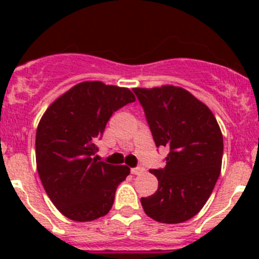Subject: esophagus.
I'll return each mask as SVG.
<instances>
[{"mask_svg":"<svg viewBox=\"0 0 259 259\" xmlns=\"http://www.w3.org/2000/svg\"><path fill=\"white\" fill-rule=\"evenodd\" d=\"M144 171H145L144 167H134V168H131V172L134 174V175H140V174H143Z\"/></svg>","mask_w":259,"mask_h":259,"instance_id":"obj_1","label":"esophagus"}]
</instances>
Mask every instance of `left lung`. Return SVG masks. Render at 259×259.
Masks as SVG:
<instances>
[{
  "label": "left lung",
  "instance_id": "left-lung-1",
  "mask_svg": "<svg viewBox=\"0 0 259 259\" xmlns=\"http://www.w3.org/2000/svg\"><path fill=\"white\" fill-rule=\"evenodd\" d=\"M155 145L170 149L166 166L150 170L158 189L141 198L148 217L176 224L197 214L218 180L223 136L214 114L193 95L174 85L135 88Z\"/></svg>",
  "mask_w": 259,
  "mask_h": 259
}]
</instances>
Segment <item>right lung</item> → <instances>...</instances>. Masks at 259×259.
Masks as SVG:
<instances>
[{
  "instance_id": "1",
  "label": "right lung",
  "mask_w": 259,
  "mask_h": 259,
  "mask_svg": "<svg viewBox=\"0 0 259 259\" xmlns=\"http://www.w3.org/2000/svg\"><path fill=\"white\" fill-rule=\"evenodd\" d=\"M135 101L128 88L83 81L53 102L36 131V164L57 209L75 222H91L110 211L118 185L130 167L93 157L114 111Z\"/></svg>"
}]
</instances>
